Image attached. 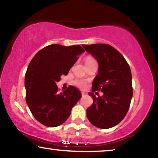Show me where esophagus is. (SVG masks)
Returning a JSON list of instances; mask_svg holds the SVG:
<instances>
[{
    "label": "esophagus",
    "instance_id": "esophagus-1",
    "mask_svg": "<svg viewBox=\"0 0 158 158\" xmlns=\"http://www.w3.org/2000/svg\"><path fill=\"white\" fill-rule=\"evenodd\" d=\"M81 95L82 96H84V95H86V93L84 92H81Z\"/></svg>",
    "mask_w": 158,
    "mask_h": 158
}]
</instances>
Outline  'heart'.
I'll return each instance as SVG.
<instances>
[{"instance_id":"heart-1","label":"heart","mask_w":158,"mask_h":158,"mask_svg":"<svg viewBox=\"0 0 158 158\" xmlns=\"http://www.w3.org/2000/svg\"><path fill=\"white\" fill-rule=\"evenodd\" d=\"M92 61H94V59L92 56H86L85 58V63H87V62ZM74 83L75 85L78 86H79V87H81V88H83L86 86V82L83 81V80H81V79L74 80Z\"/></svg>"}]
</instances>
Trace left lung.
<instances>
[{
	"label": "left lung",
	"instance_id": "left-lung-1",
	"mask_svg": "<svg viewBox=\"0 0 158 158\" xmlns=\"http://www.w3.org/2000/svg\"><path fill=\"white\" fill-rule=\"evenodd\" d=\"M97 59L98 74L92 83L93 103L86 110V116L93 125L108 129L124 119L130 108L132 97V74L124 56L109 44L82 45ZM101 90L103 96L96 98L94 92Z\"/></svg>",
	"mask_w": 158,
	"mask_h": 158
}]
</instances>
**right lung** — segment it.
Instances as JSON below:
<instances>
[{"label": "right lung", "mask_w": 158, "mask_h": 158, "mask_svg": "<svg viewBox=\"0 0 158 158\" xmlns=\"http://www.w3.org/2000/svg\"><path fill=\"white\" fill-rule=\"evenodd\" d=\"M84 52L79 45L52 44L40 50L31 61L25 75L26 101L34 117L44 125L54 127L63 124L81 97L73 86L59 94L56 84L62 75H67Z\"/></svg>", "instance_id": "right-lung-1"}]
</instances>
